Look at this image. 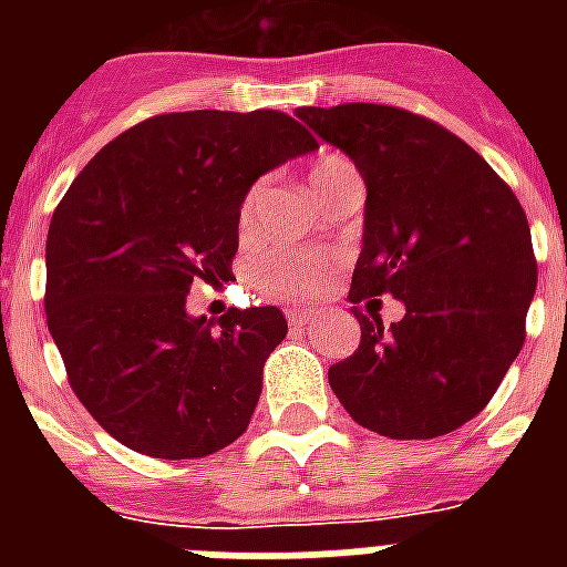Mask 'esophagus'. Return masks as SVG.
<instances>
[{
    "label": "esophagus",
    "mask_w": 567,
    "mask_h": 567,
    "mask_svg": "<svg viewBox=\"0 0 567 567\" xmlns=\"http://www.w3.org/2000/svg\"><path fill=\"white\" fill-rule=\"evenodd\" d=\"M311 320H315V315H311V311H291V315H288V323H291L293 332H297V329L309 327Z\"/></svg>",
    "instance_id": "esophagus-1"
}]
</instances>
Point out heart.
I'll list each match as a JSON object with an SVG mask.
<instances>
[{
	"label": "heart",
	"mask_w": 567,
	"mask_h": 567,
	"mask_svg": "<svg viewBox=\"0 0 567 567\" xmlns=\"http://www.w3.org/2000/svg\"><path fill=\"white\" fill-rule=\"evenodd\" d=\"M350 173H355L353 164L344 162V158H338V155H323V158H318V164L311 167V190H315V196H320L332 182L344 179ZM261 190H265V185L256 182V185L244 194V199H240V238H249L252 229H256V212L258 199H261ZM327 274V261H320V258L297 252V249H270V252L258 256L256 261L249 265V285H252L256 291L267 293V297H279V300H309V297H315V293L323 288Z\"/></svg>",
	"instance_id": "b5f03b06"
}]
</instances>
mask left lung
Masks as SVG:
<instances>
[{
	"mask_svg": "<svg viewBox=\"0 0 567 567\" xmlns=\"http://www.w3.org/2000/svg\"><path fill=\"white\" fill-rule=\"evenodd\" d=\"M368 188L350 302L391 293L405 315H353L362 341L329 385L364 430L439 439L483 412L524 347L538 282L527 214L476 150L439 123L371 102L297 109Z\"/></svg>",
	"mask_w": 567,
	"mask_h": 567,
	"instance_id": "8db88e82",
	"label": "left lung"
}]
</instances>
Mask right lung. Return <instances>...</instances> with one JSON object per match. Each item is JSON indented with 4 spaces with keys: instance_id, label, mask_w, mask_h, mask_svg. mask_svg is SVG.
I'll use <instances>...</instances> for the list:
<instances>
[{
    "instance_id": "1",
    "label": "right lung",
    "mask_w": 567,
    "mask_h": 567,
    "mask_svg": "<svg viewBox=\"0 0 567 567\" xmlns=\"http://www.w3.org/2000/svg\"><path fill=\"white\" fill-rule=\"evenodd\" d=\"M318 141L282 111H176L137 123L84 167L47 235V323L66 379L111 439L199 458L244 435L276 306L190 318V285L231 274L238 208L261 173Z\"/></svg>"
}]
</instances>
